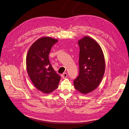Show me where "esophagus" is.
I'll return each instance as SVG.
<instances>
[{
    "label": "esophagus",
    "instance_id": "1",
    "mask_svg": "<svg viewBox=\"0 0 129 129\" xmlns=\"http://www.w3.org/2000/svg\"><path fill=\"white\" fill-rule=\"evenodd\" d=\"M61 77L62 78L64 79L66 78H67L68 77V74L67 73H64L62 75H61Z\"/></svg>",
    "mask_w": 129,
    "mask_h": 129
}]
</instances>
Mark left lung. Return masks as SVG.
<instances>
[{"label": "left lung", "mask_w": 129, "mask_h": 129, "mask_svg": "<svg viewBox=\"0 0 129 129\" xmlns=\"http://www.w3.org/2000/svg\"><path fill=\"white\" fill-rule=\"evenodd\" d=\"M80 47L79 74L74 80L77 90L83 94L95 90L100 83L105 71V60L100 45L85 36L78 41Z\"/></svg>", "instance_id": "left-lung-1"}]
</instances>
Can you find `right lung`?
Listing matches in <instances>:
<instances>
[{
	"mask_svg": "<svg viewBox=\"0 0 129 129\" xmlns=\"http://www.w3.org/2000/svg\"><path fill=\"white\" fill-rule=\"evenodd\" d=\"M57 40L45 37L39 39L30 48L26 58L28 74L40 91L49 93L57 89L60 76L51 66L49 54Z\"/></svg>",
	"mask_w": 129,
	"mask_h": 129,
	"instance_id": "1",
	"label": "right lung"
}]
</instances>
